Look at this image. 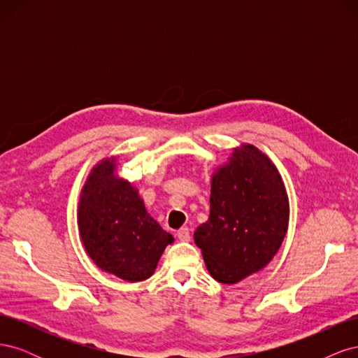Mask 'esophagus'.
Here are the masks:
<instances>
[{
    "label": "esophagus",
    "instance_id": "1",
    "mask_svg": "<svg viewBox=\"0 0 358 358\" xmlns=\"http://www.w3.org/2000/svg\"><path fill=\"white\" fill-rule=\"evenodd\" d=\"M176 236H178V239L180 242H189L191 241V234H189V230L187 229V227H182L180 230H178Z\"/></svg>",
    "mask_w": 358,
    "mask_h": 358
}]
</instances>
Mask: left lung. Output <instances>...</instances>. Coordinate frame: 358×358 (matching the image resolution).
I'll use <instances>...</instances> for the list:
<instances>
[{"label":"left lung","mask_w":358,"mask_h":358,"mask_svg":"<svg viewBox=\"0 0 358 358\" xmlns=\"http://www.w3.org/2000/svg\"><path fill=\"white\" fill-rule=\"evenodd\" d=\"M288 221L289 201L279 170L263 150L242 143L212 173L209 220L197 227L194 241L210 276L231 285L272 262Z\"/></svg>","instance_id":"8db88e82"}]
</instances>
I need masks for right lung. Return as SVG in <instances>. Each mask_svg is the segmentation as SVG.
Listing matches in <instances>:
<instances>
[{"label": "right lung", "instance_id": "1", "mask_svg": "<svg viewBox=\"0 0 358 358\" xmlns=\"http://www.w3.org/2000/svg\"><path fill=\"white\" fill-rule=\"evenodd\" d=\"M117 158L100 159L86 176L78 206L79 236L103 272L140 282L155 273L175 237L150 216L133 183L117 175Z\"/></svg>", "mask_w": 358, "mask_h": 358}]
</instances>
